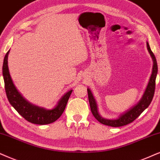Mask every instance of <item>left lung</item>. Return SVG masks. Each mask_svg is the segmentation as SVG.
Returning <instances> with one entry per match:
<instances>
[{"instance_id": "1", "label": "left lung", "mask_w": 160, "mask_h": 160, "mask_svg": "<svg viewBox=\"0 0 160 160\" xmlns=\"http://www.w3.org/2000/svg\"><path fill=\"white\" fill-rule=\"evenodd\" d=\"M147 48L148 50V52L150 53V55L152 58L153 65L152 74H151L150 80H149L146 89H145L144 94H143L140 100L139 101V102H137L134 106L131 108L126 112L121 114L118 118L114 119V120H108V119L103 118L102 116H100V114L98 112V104H97L96 100H95L91 90L89 88H87L91 111H92V114L94 115V117L97 119V120H98L100 123L112 127H120L123 126V125H128L129 123L132 122L134 120H136L137 117L142 114L143 111H145L148 107L149 105H150L151 101H152L153 94H154L155 92L156 78H157V71H158V66H157V60H156L154 54H153L152 51H151L150 46H149L148 42Z\"/></svg>"}]
</instances>
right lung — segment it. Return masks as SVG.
Masks as SVG:
<instances>
[{"mask_svg":"<svg viewBox=\"0 0 160 160\" xmlns=\"http://www.w3.org/2000/svg\"><path fill=\"white\" fill-rule=\"evenodd\" d=\"M9 52V50L6 54L3 60V76L6 94L9 103L28 122L38 125H46L54 122L63 113L72 90L66 92L58 102V105L52 109L48 110L30 103L18 92L10 76L8 68Z\"/></svg>","mask_w":160,"mask_h":160,"instance_id":"right-lung-1","label":"right lung"}]
</instances>
